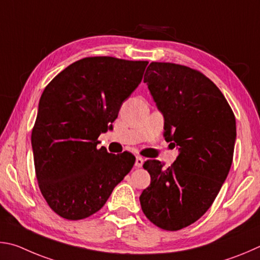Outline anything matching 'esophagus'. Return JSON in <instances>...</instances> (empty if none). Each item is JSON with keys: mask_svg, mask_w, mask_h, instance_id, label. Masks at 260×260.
Returning a JSON list of instances; mask_svg holds the SVG:
<instances>
[{"mask_svg": "<svg viewBox=\"0 0 260 260\" xmlns=\"http://www.w3.org/2000/svg\"><path fill=\"white\" fill-rule=\"evenodd\" d=\"M143 165H144V158H143L142 156H137V157H136L135 166L137 167V168H142Z\"/></svg>", "mask_w": 260, "mask_h": 260, "instance_id": "34e87169", "label": "esophagus"}]
</instances>
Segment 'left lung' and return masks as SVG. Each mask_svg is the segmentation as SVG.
<instances>
[{"instance_id":"left-lung-1","label":"left lung","mask_w":260,"mask_h":260,"mask_svg":"<svg viewBox=\"0 0 260 260\" xmlns=\"http://www.w3.org/2000/svg\"><path fill=\"white\" fill-rule=\"evenodd\" d=\"M144 82L165 116V138L179 155L169 168L147 160L151 185L140 195L154 225L178 231L200 219L219 193L233 161L234 113L201 72L172 62L149 63Z\"/></svg>"}]
</instances>
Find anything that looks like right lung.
I'll list each match as a JSON object with an SVG mask.
<instances>
[{
  "label": "right lung",
  "mask_w": 260,
  "mask_h": 260,
  "mask_svg": "<svg viewBox=\"0 0 260 260\" xmlns=\"http://www.w3.org/2000/svg\"><path fill=\"white\" fill-rule=\"evenodd\" d=\"M147 63L83 58L45 86L31 130L35 174L49 207L65 219L100 210L133 169V154L115 155L97 144L142 82Z\"/></svg>",
  "instance_id": "1"
}]
</instances>
